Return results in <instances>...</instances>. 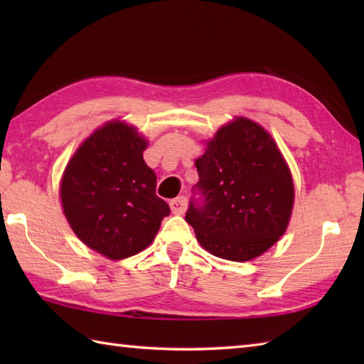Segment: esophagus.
Returning <instances> with one entry per match:
<instances>
[{
    "mask_svg": "<svg viewBox=\"0 0 364 364\" xmlns=\"http://www.w3.org/2000/svg\"><path fill=\"white\" fill-rule=\"evenodd\" d=\"M170 210H172V213L176 214V215H181V214L186 213V210H188V200H186V197L173 198L172 202H170Z\"/></svg>",
    "mask_w": 364,
    "mask_h": 364,
    "instance_id": "esophagus-1",
    "label": "esophagus"
}]
</instances>
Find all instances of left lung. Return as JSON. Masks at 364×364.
<instances>
[{
  "mask_svg": "<svg viewBox=\"0 0 364 364\" xmlns=\"http://www.w3.org/2000/svg\"><path fill=\"white\" fill-rule=\"evenodd\" d=\"M196 167L205 200L191 203L186 222L206 252L244 262L278 242L292 215L294 181L269 131L237 115L206 141Z\"/></svg>",
  "mask_w": 364,
  "mask_h": 364,
  "instance_id": "obj_1",
  "label": "left lung"
}]
</instances>
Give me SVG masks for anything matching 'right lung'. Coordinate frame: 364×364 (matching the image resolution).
<instances>
[{"instance_id": "obj_1", "label": "right lung", "mask_w": 364, "mask_h": 364, "mask_svg": "<svg viewBox=\"0 0 364 364\" xmlns=\"http://www.w3.org/2000/svg\"><path fill=\"white\" fill-rule=\"evenodd\" d=\"M149 139L112 119L84 139L59 184L60 205L80 241L107 259L145 250L170 208L156 196V175L145 164Z\"/></svg>"}]
</instances>
